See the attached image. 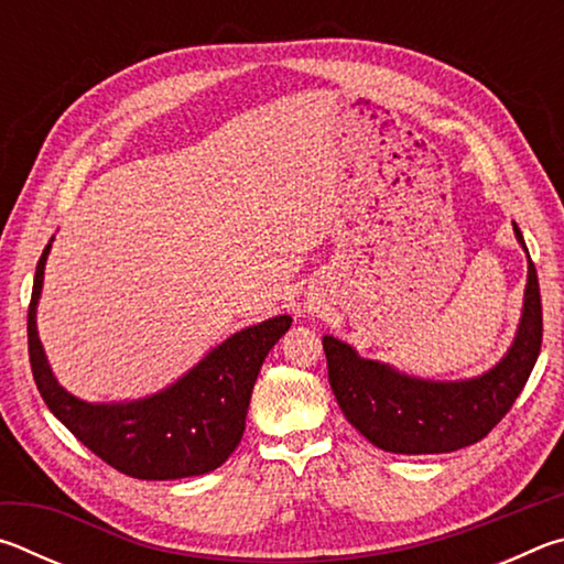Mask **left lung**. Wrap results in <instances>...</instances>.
I'll return each mask as SVG.
<instances>
[{"label":"left lung","mask_w":564,"mask_h":564,"mask_svg":"<svg viewBox=\"0 0 564 564\" xmlns=\"http://www.w3.org/2000/svg\"><path fill=\"white\" fill-rule=\"evenodd\" d=\"M514 236L528 253L522 231ZM542 346V303L538 271L528 253V285L512 346L488 373L441 383L398 373L386 362L360 358L348 343L323 338L328 383L343 415L386 453H453L482 441L518 400Z\"/></svg>","instance_id":"8db88e82"}]
</instances>
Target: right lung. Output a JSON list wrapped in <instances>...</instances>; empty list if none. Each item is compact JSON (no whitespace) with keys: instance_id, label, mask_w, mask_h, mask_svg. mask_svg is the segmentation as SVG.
<instances>
[{"instance_id":"1","label":"right lung","mask_w":564,"mask_h":564,"mask_svg":"<svg viewBox=\"0 0 564 564\" xmlns=\"http://www.w3.org/2000/svg\"><path fill=\"white\" fill-rule=\"evenodd\" d=\"M52 241L36 263L26 336L34 383L46 408L104 463L139 480H178L216 470L246 431L253 383L269 350L291 328L275 316L243 328L156 395L131 403H87L56 383L36 333V303Z\"/></svg>"}]
</instances>
